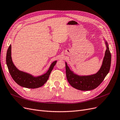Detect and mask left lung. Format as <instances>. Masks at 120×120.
<instances>
[{
  "mask_svg": "<svg viewBox=\"0 0 120 120\" xmlns=\"http://www.w3.org/2000/svg\"><path fill=\"white\" fill-rule=\"evenodd\" d=\"M105 43L106 50L102 65L97 73L87 76L78 75L70 69L65 63L66 78L72 87L81 90H90L97 88L102 83L109 73L111 61V55L108 43L106 41Z\"/></svg>",
  "mask_w": 120,
  "mask_h": 120,
  "instance_id": "1",
  "label": "left lung"
}]
</instances>
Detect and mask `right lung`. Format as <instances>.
Instances as JSON below:
<instances>
[{"label":"right lung","instance_id":"obj_1","mask_svg":"<svg viewBox=\"0 0 120 120\" xmlns=\"http://www.w3.org/2000/svg\"><path fill=\"white\" fill-rule=\"evenodd\" d=\"M56 63V60L51 64L47 72L42 75L34 77L32 75L19 70L14 64L11 57V45L9 46L6 55V64L11 76L19 85L22 87L35 89L43 85L48 79L52 70Z\"/></svg>","mask_w":120,"mask_h":120}]
</instances>
